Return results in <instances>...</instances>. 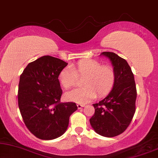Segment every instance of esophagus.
Returning <instances> with one entry per match:
<instances>
[{
    "instance_id": "esophagus-1",
    "label": "esophagus",
    "mask_w": 158,
    "mask_h": 158,
    "mask_svg": "<svg viewBox=\"0 0 158 158\" xmlns=\"http://www.w3.org/2000/svg\"><path fill=\"white\" fill-rule=\"evenodd\" d=\"M77 109H82V108H83V107H84V105L81 104V103H77Z\"/></svg>"
}]
</instances>
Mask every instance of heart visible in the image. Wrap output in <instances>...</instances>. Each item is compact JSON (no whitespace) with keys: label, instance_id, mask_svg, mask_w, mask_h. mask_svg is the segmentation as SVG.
<instances>
[{"label":"heart","instance_id":"1","mask_svg":"<svg viewBox=\"0 0 158 158\" xmlns=\"http://www.w3.org/2000/svg\"><path fill=\"white\" fill-rule=\"evenodd\" d=\"M77 77L83 78V88H77L64 94L66 100L78 103L89 102L96 96H105L113 88L115 72L111 67L101 65L94 60H83L67 66L60 71L58 79L64 89L73 87Z\"/></svg>","mask_w":158,"mask_h":158}]
</instances>
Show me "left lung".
Returning <instances> with one entry per match:
<instances>
[{
	"label": "left lung",
	"mask_w": 158,
	"mask_h": 158,
	"mask_svg": "<svg viewBox=\"0 0 158 158\" xmlns=\"http://www.w3.org/2000/svg\"><path fill=\"white\" fill-rule=\"evenodd\" d=\"M111 62L115 82L109 95L94 103L95 114L90 124L97 134L103 137H116L126 130L135 113L137 90L135 77L129 64L114 52H103Z\"/></svg>",
	"instance_id": "8db88e82"
}]
</instances>
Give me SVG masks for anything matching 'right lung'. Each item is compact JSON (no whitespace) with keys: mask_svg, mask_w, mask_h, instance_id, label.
<instances>
[{"mask_svg":"<svg viewBox=\"0 0 158 158\" xmlns=\"http://www.w3.org/2000/svg\"><path fill=\"white\" fill-rule=\"evenodd\" d=\"M68 63L47 55L30 62L20 76L18 103L23 122L39 139L51 140L65 132L75 103H60L58 76Z\"/></svg>","mask_w":158,"mask_h":158,"instance_id":"right-lung-1","label":"right lung"}]
</instances>
